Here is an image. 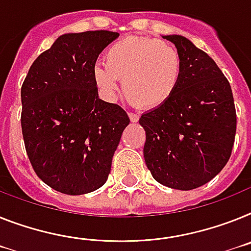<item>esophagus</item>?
Returning a JSON list of instances; mask_svg holds the SVG:
<instances>
[{
    "label": "esophagus",
    "mask_w": 251,
    "mask_h": 251,
    "mask_svg": "<svg viewBox=\"0 0 251 251\" xmlns=\"http://www.w3.org/2000/svg\"><path fill=\"white\" fill-rule=\"evenodd\" d=\"M129 117H130V121H131V122H138L139 121V115H136V113L130 112Z\"/></svg>",
    "instance_id": "34e87169"
}]
</instances>
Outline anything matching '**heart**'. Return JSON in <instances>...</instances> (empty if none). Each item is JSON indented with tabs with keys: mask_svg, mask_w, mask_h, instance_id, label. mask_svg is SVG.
I'll return each instance as SVG.
<instances>
[{
	"mask_svg": "<svg viewBox=\"0 0 251 251\" xmlns=\"http://www.w3.org/2000/svg\"><path fill=\"white\" fill-rule=\"evenodd\" d=\"M103 60L92 69L100 92L112 98L122 80L126 94L145 108H158L171 100L184 73L180 52L153 38H122L107 48Z\"/></svg>",
	"mask_w": 251,
	"mask_h": 251,
	"instance_id": "obj_1",
	"label": "heart"
}]
</instances>
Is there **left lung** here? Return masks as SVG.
I'll return each instance as SVG.
<instances>
[{
	"instance_id": "8db88e82",
	"label": "left lung",
	"mask_w": 251,
	"mask_h": 251,
	"mask_svg": "<svg viewBox=\"0 0 251 251\" xmlns=\"http://www.w3.org/2000/svg\"><path fill=\"white\" fill-rule=\"evenodd\" d=\"M180 52L184 73L166 104L142 115L144 159L159 184L193 190L209 182L228 162L236 111L228 80L204 50L182 35H162Z\"/></svg>"
}]
</instances>
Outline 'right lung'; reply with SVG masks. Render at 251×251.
<instances>
[{
	"label": "right lung",
	"instance_id": "right-lung-1",
	"mask_svg": "<svg viewBox=\"0 0 251 251\" xmlns=\"http://www.w3.org/2000/svg\"><path fill=\"white\" fill-rule=\"evenodd\" d=\"M119 33H67L29 69L22 129L29 161L44 184L67 195L100 189L111 172L127 113L98 96L92 69Z\"/></svg>",
	"mask_w": 251,
	"mask_h": 251
}]
</instances>
